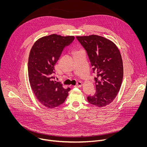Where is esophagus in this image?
Instances as JSON below:
<instances>
[{
	"mask_svg": "<svg viewBox=\"0 0 147 147\" xmlns=\"http://www.w3.org/2000/svg\"><path fill=\"white\" fill-rule=\"evenodd\" d=\"M82 82H80V81H78V82H77V84L74 87H81L82 86Z\"/></svg>",
	"mask_w": 147,
	"mask_h": 147,
	"instance_id": "obj_1",
	"label": "esophagus"
}]
</instances>
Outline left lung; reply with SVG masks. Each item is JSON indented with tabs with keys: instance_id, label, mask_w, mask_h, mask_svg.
<instances>
[{
	"instance_id": "left-lung-1",
	"label": "left lung",
	"mask_w": 147,
	"mask_h": 147,
	"mask_svg": "<svg viewBox=\"0 0 147 147\" xmlns=\"http://www.w3.org/2000/svg\"><path fill=\"white\" fill-rule=\"evenodd\" d=\"M87 52L94 73L96 92L87 97L89 103L99 108L109 105L117 95L123 77L120 51L111 40L101 36H76Z\"/></svg>"
}]
</instances>
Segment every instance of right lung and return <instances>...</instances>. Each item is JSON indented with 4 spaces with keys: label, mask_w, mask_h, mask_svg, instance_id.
<instances>
[{
    "label": "right lung",
    "mask_w": 147,
    "mask_h": 147,
    "mask_svg": "<svg viewBox=\"0 0 147 147\" xmlns=\"http://www.w3.org/2000/svg\"><path fill=\"white\" fill-rule=\"evenodd\" d=\"M74 39V36L52 34L38 39L30 51L28 63L30 86L38 101L48 108L64 103L70 90L54 81L53 74L54 66L63 50Z\"/></svg>",
    "instance_id": "obj_1"
}]
</instances>
